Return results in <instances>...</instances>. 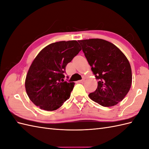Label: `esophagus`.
Returning <instances> with one entry per match:
<instances>
[{"label": "esophagus", "instance_id": "esophagus-1", "mask_svg": "<svg viewBox=\"0 0 149 149\" xmlns=\"http://www.w3.org/2000/svg\"><path fill=\"white\" fill-rule=\"evenodd\" d=\"M84 81H85V79H82V80H80V81H79L78 82H79V83H83V82H84Z\"/></svg>", "mask_w": 149, "mask_h": 149}]
</instances>
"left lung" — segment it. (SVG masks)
<instances>
[{"label":"left lung","mask_w":149,"mask_h":149,"mask_svg":"<svg viewBox=\"0 0 149 149\" xmlns=\"http://www.w3.org/2000/svg\"><path fill=\"white\" fill-rule=\"evenodd\" d=\"M91 70L98 80V88L89 97L103 107L121 102L132 82L130 62L118 47L103 39L79 40Z\"/></svg>","instance_id":"8db88e82"}]
</instances>
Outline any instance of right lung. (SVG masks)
I'll list each match as a JSON object with an SVG mask.
<instances>
[{"label": "right lung", "mask_w": 149, "mask_h": 149, "mask_svg": "<svg viewBox=\"0 0 149 149\" xmlns=\"http://www.w3.org/2000/svg\"><path fill=\"white\" fill-rule=\"evenodd\" d=\"M81 49L77 41L68 40L52 43L39 52L25 83L27 95L36 106L53 111L69 99L75 83L64 82L65 68Z\"/></svg>", "instance_id": "right-lung-1"}]
</instances>
